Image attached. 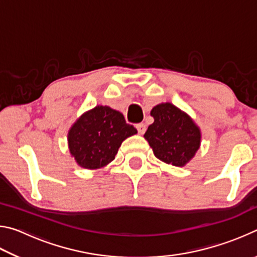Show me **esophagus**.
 I'll return each mask as SVG.
<instances>
[{"label":"esophagus","instance_id":"obj_1","mask_svg":"<svg viewBox=\"0 0 257 257\" xmlns=\"http://www.w3.org/2000/svg\"><path fill=\"white\" fill-rule=\"evenodd\" d=\"M136 128L138 130V134H141V135H143L146 132V124L145 123H138V124H136Z\"/></svg>","mask_w":257,"mask_h":257}]
</instances>
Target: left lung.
I'll return each instance as SVG.
<instances>
[{"label": "left lung", "instance_id": "1", "mask_svg": "<svg viewBox=\"0 0 257 257\" xmlns=\"http://www.w3.org/2000/svg\"><path fill=\"white\" fill-rule=\"evenodd\" d=\"M154 122L144 138L154 155L167 164L185 167L201 147V128L189 114L172 103H160L151 111Z\"/></svg>", "mask_w": 257, "mask_h": 257}]
</instances>
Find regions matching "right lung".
<instances>
[{
	"instance_id": "1",
	"label": "right lung",
	"mask_w": 257,
	"mask_h": 257,
	"mask_svg": "<svg viewBox=\"0 0 257 257\" xmlns=\"http://www.w3.org/2000/svg\"><path fill=\"white\" fill-rule=\"evenodd\" d=\"M136 134L122 113L96 105L82 113L69 129V152L79 167L96 170L111 163L124 139Z\"/></svg>"
}]
</instances>
